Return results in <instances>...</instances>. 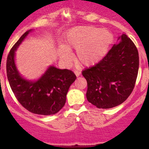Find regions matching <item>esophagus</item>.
<instances>
[{"label": "esophagus", "instance_id": "34e87169", "mask_svg": "<svg viewBox=\"0 0 149 149\" xmlns=\"http://www.w3.org/2000/svg\"><path fill=\"white\" fill-rule=\"evenodd\" d=\"M74 74H76L77 77H79V75H80V74H81V72L80 71H78V70H74Z\"/></svg>", "mask_w": 149, "mask_h": 149}]
</instances>
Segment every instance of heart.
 I'll return each instance as SVG.
<instances>
[{
  "label": "heart",
  "instance_id": "heart-1",
  "mask_svg": "<svg viewBox=\"0 0 149 149\" xmlns=\"http://www.w3.org/2000/svg\"><path fill=\"white\" fill-rule=\"evenodd\" d=\"M113 37L106 29L93 26H78L68 32L66 49L60 52L61 58L68 63L72 59L70 49H75L79 63L85 66L96 64L108 52Z\"/></svg>",
  "mask_w": 149,
  "mask_h": 149
}]
</instances>
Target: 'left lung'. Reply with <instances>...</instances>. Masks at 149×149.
Instances as JSON below:
<instances>
[{
	"mask_svg": "<svg viewBox=\"0 0 149 149\" xmlns=\"http://www.w3.org/2000/svg\"><path fill=\"white\" fill-rule=\"evenodd\" d=\"M119 39L120 42L99 62L82 72L87 82V100L98 108L120 105L135 87L139 67V52L125 34Z\"/></svg>",
	"mask_w": 149,
	"mask_h": 149,
	"instance_id": "obj_1",
	"label": "left lung"
}]
</instances>
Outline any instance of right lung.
I'll list each match as a JSON object with an SVG mask.
<instances>
[{
    "mask_svg": "<svg viewBox=\"0 0 149 149\" xmlns=\"http://www.w3.org/2000/svg\"><path fill=\"white\" fill-rule=\"evenodd\" d=\"M29 31L25 32L9 52L6 61L8 79L15 97L24 108L34 114H55L64 107L69 88L77 77L71 70L50 67L36 82L21 77L15 65V51Z\"/></svg>",
    "mask_w": 149,
    "mask_h": 149,
    "instance_id": "obj_1",
    "label": "right lung"
}]
</instances>
